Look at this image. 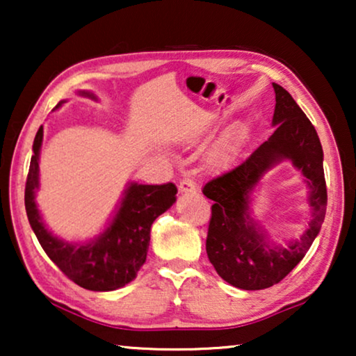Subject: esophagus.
Returning a JSON list of instances; mask_svg holds the SVG:
<instances>
[{
    "label": "esophagus",
    "mask_w": 356,
    "mask_h": 356,
    "mask_svg": "<svg viewBox=\"0 0 356 356\" xmlns=\"http://www.w3.org/2000/svg\"><path fill=\"white\" fill-rule=\"evenodd\" d=\"M179 193H188V194H194L197 191V186H196V181H194L193 178H183L181 181H179Z\"/></svg>",
    "instance_id": "1"
}]
</instances>
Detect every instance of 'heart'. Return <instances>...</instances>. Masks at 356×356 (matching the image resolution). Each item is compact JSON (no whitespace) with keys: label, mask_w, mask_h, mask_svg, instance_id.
Wrapping results in <instances>:
<instances>
[{"label":"heart","mask_w":356,"mask_h":356,"mask_svg":"<svg viewBox=\"0 0 356 356\" xmlns=\"http://www.w3.org/2000/svg\"><path fill=\"white\" fill-rule=\"evenodd\" d=\"M227 152H228V149H227V150H223V152H222L220 155H223V154H227Z\"/></svg>","instance_id":"b5f03b06"}]
</instances>
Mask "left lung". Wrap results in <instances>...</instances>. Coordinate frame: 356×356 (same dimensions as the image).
I'll return each instance as SVG.
<instances>
[{"mask_svg":"<svg viewBox=\"0 0 356 356\" xmlns=\"http://www.w3.org/2000/svg\"><path fill=\"white\" fill-rule=\"evenodd\" d=\"M272 86L275 90L274 133L202 189L204 196L213 201L206 240L209 261L223 280L241 290L269 289L284 280L313 245L327 206L319 136L293 97L282 86ZM285 158L291 159L307 178L314 217L300 240L284 248L266 243L249 216V199L264 173Z\"/></svg>","mask_w":356,"mask_h":356,"instance_id":"8db88e82","label":"left lung"}]
</instances>
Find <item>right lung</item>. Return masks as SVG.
<instances>
[{
	"mask_svg": "<svg viewBox=\"0 0 356 356\" xmlns=\"http://www.w3.org/2000/svg\"><path fill=\"white\" fill-rule=\"evenodd\" d=\"M95 99L94 94L81 92ZM63 104L56 105V108ZM43 128L33 139V155L26 181V212L33 233L47 256L60 267L67 279L92 291L121 289L136 279L147 257L150 227L155 218L173 206L178 189L173 183L138 184L131 183L116 211L113 220L95 240L86 245L66 243L53 236L42 222L35 204L38 189V155H40Z\"/></svg>",
	"mask_w": 356,
	"mask_h": 356,
	"instance_id": "1",
	"label": "right lung"
}]
</instances>
